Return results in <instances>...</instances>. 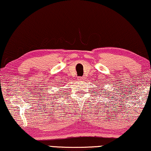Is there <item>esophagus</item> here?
<instances>
[{
  "instance_id": "obj_1",
  "label": "esophagus",
  "mask_w": 151,
  "mask_h": 151,
  "mask_svg": "<svg viewBox=\"0 0 151 151\" xmlns=\"http://www.w3.org/2000/svg\"><path fill=\"white\" fill-rule=\"evenodd\" d=\"M78 79H79V80H84V77H78Z\"/></svg>"
}]
</instances>
